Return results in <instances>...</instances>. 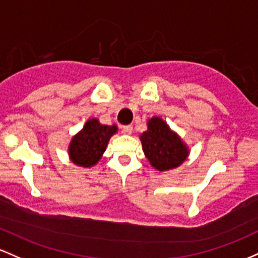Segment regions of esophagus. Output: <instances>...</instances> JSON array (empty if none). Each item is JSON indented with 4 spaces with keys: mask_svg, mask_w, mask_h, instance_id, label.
I'll list each match as a JSON object with an SVG mask.
<instances>
[{
    "mask_svg": "<svg viewBox=\"0 0 258 258\" xmlns=\"http://www.w3.org/2000/svg\"><path fill=\"white\" fill-rule=\"evenodd\" d=\"M121 130H123L124 134H132V133H133V126L132 125H124L123 128H121Z\"/></svg>",
    "mask_w": 258,
    "mask_h": 258,
    "instance_id": "1",
    "label": "esophagus"
}]
</instances>
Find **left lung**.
Instances as JSON below:
<instances>
[{
	"label": "left lung",
	"mask_w": 258,
	"mask_h": 258,
	"mask_svg": "<svg viewBox=\"0 0 258 258\" xmlns=\"http://www.w3.org/2000/svg\"><path fill=\"white\" fill-rule=\"evenodd\" d=\"M140 140L145 156L160 172L180 166L189 155L186 145L158 117L147 121V130L143 133Z\"/></svg>",
	"instance_id": "left-lung-1"
}]
</instances>
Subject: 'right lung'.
Listing matches in <instances>:
<instances>
[{"mask_svg": "<svg viewBox=\"0 0 258 258\" xmlns=\"http://www.w3.org/2000/svg\"><path fill=\"white\" fill-rule=\"evenodd\" d=\"M115 133V125H102L97 119L88 120L82 132L72 139L69 145L71 160L78 166L92 167L100 160L109 139Z\"/></svg>", "mask_w": 258, "mask_h": 258, "instance_id": "obj_1", "label": "right lung"}]
</instances>
